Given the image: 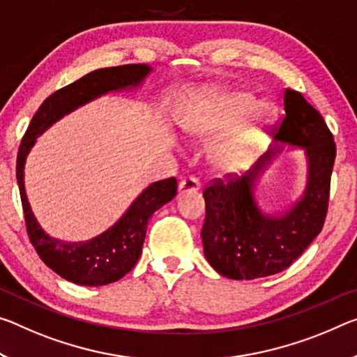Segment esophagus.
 Listing matches in <instances>:
<instances>
[{
  "mask_svg": "<svg viewBox=\"0 0 357 357\" xmlns=\"http://www.w3.org/2000/svg\"><path fill=\"white\" fill-rule=\"evenodd\" d=\"M199 189H200V181L194 176L183 179L178 185L179 194H195V192H199Z\"/></svg>",
  "mask_w": 357,
  "mask_h": 357,
  "instance_id": "34e87169",
  "label": "esophagus"
}]
</instances>
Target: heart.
I'll return each mask as SVG.
<instances>
[{"label": "heart", "instance_id": "obj_1", "mask_svg": "<svg viewBox=\"0 0 357 357\" xmlns=\"http://www.w3.org/2000/svg\"><path fill=\"white\" fill-rule=\"evenodd\" d=\"M278 109L268 101L257 103L256 95L245 89L216 90L178 117L185 138L208 139L220 130L236 127L211 152V163L219 173H238L254 160L260 143L273 126Z\"/></svg>", "mask_w": 357, "mask_h": 357}]
</instances>
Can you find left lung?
<instances>
[{
  "label": "left lung",
  "instance_id": "obj_1",
  "mask_svg": "<svg viewBox=\"0 0 357 357\" xmlns=\"http://www.w3.org/2000/svg\"><path fill=\"white\" fill-rule=\"evenodd\" d=\"M284 112L275 146L245 176L229 183L218 181L203 192V251L209 265L225 278L256 280L280 273L307 250L324 225L337 152L333 137L319 112L296 90H284ZM284 145L304 151L307 183L292 206L265 213L255 199L257 184Z\"/></svg>",
  "mask_w": 357,
  "mask_h": 357
}]
</instances>
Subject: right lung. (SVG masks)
Segmentation results:
<instances>
[{
    "instance_id": "right-lung-1",
    "label": "right lung",
    "mask_w": 357,
    "mask_h": 357,
    "mask_svg": "<svg viewBox=\"0 0 357 357\" xmlns=\"http://www.w3.org/2000/svg\"><path fill=\"white\" fill-rule=\"evenodd\" d=\"M151 73L152 68L144 63L101 68L89 73L44 100L20 143L17 154V183L28 236L43 262L61 278L75 284L105 286L126 276L141 256L149 218L158 208L174 199L178 183L174 178H168L149 184L117 222L103 234L87 241H61L50 236L33 214L25 190L26 157L35 146L36 138L61 117L109 92L141 87Z\"/></svg>"
}]
</instances>
